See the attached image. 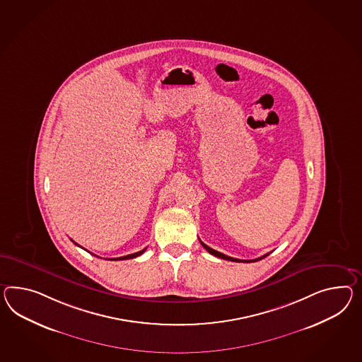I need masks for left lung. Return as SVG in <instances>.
Listing matches in <instances>:
<instances>
[{
  "label": "left lung",
  "instance_id": "1",
  "mask_svg": "<svg viewBox=\"0 0 362 362\" xmlns=\"http://www.w3.org/2000/svg\"><path fill=\"white\" fill-rule=\"evenodd\" d=\"M201 244L204 245V250H207L209 253H211L214 256H216V257H221V259H228V261H236V262H255V261H259V259H264V257H267V255H264V256H261L259 259H233V257H230V256H226V255H223L221 252H218V250H213V248H210L209 245H206L204 243L201 241Z\"/></svg>",
  "mask_w": 362,
  "mask_h": 362
}]
</instances>
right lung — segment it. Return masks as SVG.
Returning <instances> with one entry per match:
<instances>
[{
    "mask_svg": "<svg viewBox=\"0 0 362 362\" xmlns=\"http://www.w3.org/2000/svg\"><path fill=\"white\" fill-rule=\"evenodd\" d=\"M74 244H76V243H74ZM76 245H78V244H76ZM144 250H146V248H144V250H139V252H136V253H132V255H127V256H123V257H115V259H115V261H117V259H135V257H138L140 255H143V253H144Z\"/></svg>",
    "mask_w": 362,
    "mask_h": 362,
    "instance_id": "right-lung-1",
    "label": "right lung"
}]
</instances>
